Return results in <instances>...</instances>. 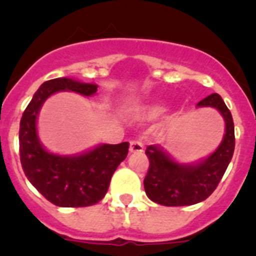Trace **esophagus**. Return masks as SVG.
I'll list each match as a JSON object with an SVG mask.
<instances>
[{"label": "esophagus", "mask_w": 256, "mask_h": 256, "mask_svg": "<svg viewBox=\"0 0 256 256\" xmlns=\"http://www.w3.org/2000/svg\"><path fill=\"white\" fill-rule=\"evenodd\" d=\"M130 151L132 154H141L144 151V144L141 141H130Z\"/></svg>", "instance_id": "34e87169"}]
</instances>
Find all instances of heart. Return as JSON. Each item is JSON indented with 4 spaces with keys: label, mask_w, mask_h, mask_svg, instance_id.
<instances>
[{
    "label": "heart",
    "mask_w": 256,
    "mask_h": 256,
    "mask_svg": "<svg viewBox=\"0 0 256 256\" xmlns=\"http://www.w3.org/2000/svg\"><path fill=\"white\" fill-rule=\"evenodd\" d=\"M165 112V104L164 102H154L146 108V114L151 118H155Z\"/></svg>",
    "instance_id": "1"
}]
</instances>
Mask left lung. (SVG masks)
<instances>
[{
	"instance_id": "1",
	"label": "left lung",
	"mask_w": 256,
	"mask_h": 256,
	"mask_svg": "<svg viewBox=\"0 0 256 256\" xmlns=\"http://www.w3.org/2000/svg\"><path fill=\"white\" fill-rule=\"evenodd\" d=\"M198 108H214L224 119L223 140L214 152L196 162H178L159 144H150L146 155L150 166L144 180L151 201L164 206H187L204 201L220 182L234 151V126L230 112L218 94L198 104Z\"/></svg>"
}]
</instances>
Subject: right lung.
<instances>
[{"label":"right lung","mask_w":256,"mask_h":256,"mask_svg":"<svg viewBox=\"0 0 256 256\" xmlns=\"http://www.w3.org/2000/svg\"><path fill=\"white\" fill-rule=\"evenodd\" d=\"M60 91L94 96L97 84L56 78L40 84L20 120V162L29 182L56 206H91L108 192L110 180L126 158L130 144H97L78 155L50 152L40 141L37 119L44 101Z\"/></svg>","instance_id":"add662e5"}]
</instances>
